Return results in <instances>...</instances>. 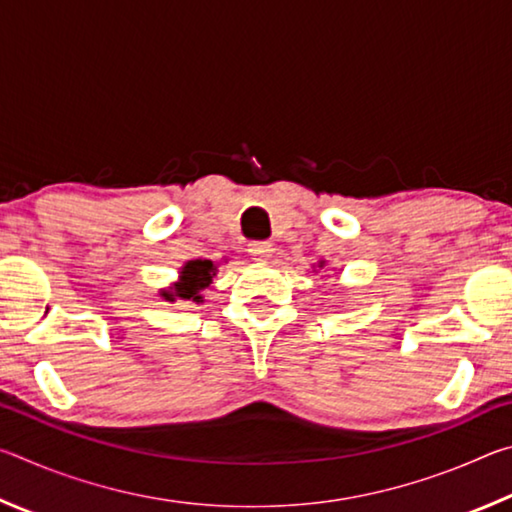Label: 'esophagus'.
Returning <instances> with one entry per match:
<instances>
[{
    "mask_svg": "<svg viewBox=\"0 0 512 512\" xmlns=\"http://www.w3.org/2000/svg\"><path fill=\"white\" fill-rule=\"evenodd\" d=\"M246 250L253 259H268L273 253V246L268 241H250Z\"/></svg>",
    "mask_w": 512,
    "mask_h": 512,
    "instance_id": "esophagus-1",
    "label": "esophagus"
}]
</instances>
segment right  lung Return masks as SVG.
<instances>
[{
  "label": "right lung",
  "mask_w": 512,
  "mask_h": 512,
  "mask_svg": "<svg viewBox=\"0 0 512 512\" xmlns=\"http://www.w3.org/2000/svg\"><path fill=\"white\" fill-rule=\"evenodd\" d=\"M216 273L214 264L210 259H194V262H187L183 273H180V282L176 284V291L173 293H162L167 300L173 298H185V300H194V302H201V291L205 287H210L212 282V275Z\"/></svg>",
  "instance_id": "obj_1"
}]
</instances>
